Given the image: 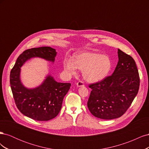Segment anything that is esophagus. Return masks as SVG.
<instances>
[{
	"instance_id": "34e87169",
	"label": "esophagus",
	"mask_w": 149,
	"mask_h": 149,
	"mask_svg": "<svg viewBox=\"0 0 149 149\" xmlns=\"http://www.w3.org/2000/svg\"><path fill=\"white\" fill-rule=\"evenodd\" d=\"M84 86V84L82 81H79L77 83V86H78V87Z\"/></svg>"
}]
</instances>
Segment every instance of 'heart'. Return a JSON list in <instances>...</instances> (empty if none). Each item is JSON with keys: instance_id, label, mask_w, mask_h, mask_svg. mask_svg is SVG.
<instances>
[{"instance_id": "heart-1", "label": "heart", "mask_w": 149, "mask_h": 149, "mask_svg": "<svg viewBox=\"0 0 149 149\" xmlns=\"http://www.w3.org/2000/svg\"><path fill=\"white\" fill-rule=\"evenodd\" d=\"M65 70L71 74L76 69L83 70L84 78L90 83H96L104 79L112 68L110 58L94 52H84L74 56L73 61L66 60L63 62Z\"/></svg>"}]
</instances>
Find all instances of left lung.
<instances>
[{
    "mask_svg": "<svg viewBox=\"0 0 149 149\" xmlns=\"http://www.w3.org/2000/svg\"><path fill=\"white\" fill-rule=\"evenodd\" d=\"M118 62L112 75L94 83L88 101L91 113L102 119L120 118L129 109L139 91L140 78L132 56L118 49Z\"/></svg>",
    "mask_w": 149,
    "mask_h": 149,
    "instance_id": "1",
    "label": "left lung"
}]
</instances>
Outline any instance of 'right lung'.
Segmentation results:
<instances>
[{
	"mask_svg": "<svg viewBox=\"0 0 149 149\" xmlns=\"http://www.w3.org/2000/svg\"><path fill=\"white\" fill-rule=\"evenodd\" d=\"M56 55L55 49L49 47L26 49L18 57L10 71V87L18 109L33 120L47 121L55 118L61 110L63 100L71 84L56 82L48 76L39 87L27 89L20 82V67L32 57L54 61Z\"/></svg>",
	"mask_w": 149,
	"mask_h": 149,
	"instance_id": "add662e5",
	"label": "right lung"
}]
</instances>
